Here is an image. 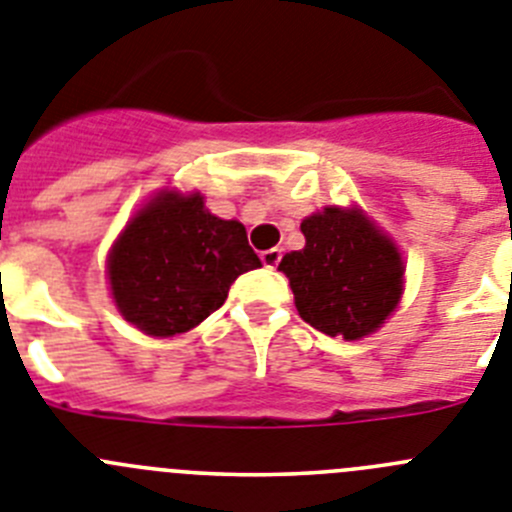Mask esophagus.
Here are the masks:
<instances>
[{"mask_svg":"<svg viewBox=\"0 0 512 512\" xmlns=\"http://www.w3.org/2000/svg\"><path fill=\"white\" fill-rule=\"evenodd\" d=\"M261 261H264L266 269H276V266H279V261H281V251H279V248H269V251L261 253Z\"/></svg>","mask_w":512,"mask_h":512,"instance_id":"1","label":"esophagus"}]
</instances>
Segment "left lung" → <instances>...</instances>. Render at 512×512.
I'll return each instance as SVG.
<instances>
[{
  "label": "left lung",
  "mask_w": 512,
  "mask_h": 512,
  "mask_svg": "<svg viewBox=\"0 0 512 512\" xmlns=\"http://www.w3.org/2000/svg\"><path fill=\"white\" fill-rule=\"evenodd\" d=\"M304 248L281 259L304 322L330 337L360 340L398 307L403 261L396 243L360 208L330 205L302 220Z\"/></svg>",
  "instance_id": "8db88e82"
}]
</instances>
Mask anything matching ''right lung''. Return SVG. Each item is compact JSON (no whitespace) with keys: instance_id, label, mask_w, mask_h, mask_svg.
Instances as JSON below:
<instances>
[{"instance_id":"obj_1","label":"right lung","mask_w":512,"mask_h":512,"mask_svg":"<svg viewBox=\"0 0 512 512\" xmlns=\"http://www.w3.org/2000/svg\"><path fill=\"white\" fill-rule=\"evenodd\" d=\"M259 266L243 223L208 213L200 192L162 190L111 246L109 284L126 322L172 337L198 327Z\"/></svg>"}]
</instances>
